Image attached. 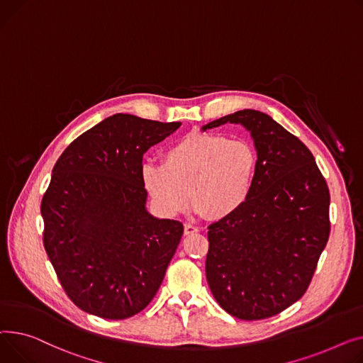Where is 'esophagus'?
Instances as JSON below:
<instances>
[{"instance_id": "34e87169", "label": "esophagus", "mask_w": 363, "mask_h": 363, "mask_svg": "<svg viewBox=\"0 0 363 363\" xmlns=\"http://www.w3.org/2000/svg\"><path fill=\"white\" fill-rule=\"evenodd\" d=\"M196 231H199V227L194 225L191 223H186V224H184V233H186V234H194V233H196Z\"/></svg>"}]
</instances>
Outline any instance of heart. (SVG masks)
Wrapping results in <instances>:
<instances>
[{
  "label": "heart",
  "mask_w": 363,
  "mask_h": 363,
  "mask_svg": "<svg viewBox=\"0 0 363 363\" xmlns=\"http://www.w3.org/2000/svg\"><path fill=\"white\" fill-rule=\"evenodd\" d=\"M257 173V152L246 140L191 132L169 146L162 162H146L142 182L165 216L189 201L211 220H224L246 203Z\"/></svg>",
  "instance_id": "heart-1"
}]
</instances>
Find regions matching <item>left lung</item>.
I'll return each instance as SVG.
<instances>
[{"mask_svg":"<svg viewBox=\"0 0 363 363\" xmlns=\"http://www.w3.org/2000/svg\"><path fill=\"white\" fill-rule=\"evenodd\" d=\"M245 125L258 152L246 203L208 227L206 280L220 306L245 321L271 318L308 290L330 238V190L306 145L268 114L211 121Z\"/></svg>","mask_w":363,"mask_h":363,"instance_id":"1","label":"left lung"}]
</instances>
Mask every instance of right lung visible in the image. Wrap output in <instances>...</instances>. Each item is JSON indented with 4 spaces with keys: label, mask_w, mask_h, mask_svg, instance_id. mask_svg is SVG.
Here are the masks:
<instances>
[{
    "label": "right lung",
    "mask_w": 363,
    "mask_h": 363,
    "mask_svg": "<svg viewBox=\"0 0 363 363\" xmlns=\"http://www.w3.org/2000/svg\"><path fill=\"white\" fill-rule=\"evenodd\" d=\"M180 124L114 114L57 160L40 202L44 246L64 291L82 311L125 319L157 294L183 224L146 211L142 160Z\"/></svg>",
    "instance_id": "add662e5"
}]
</instances>
